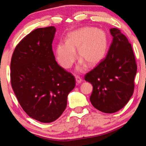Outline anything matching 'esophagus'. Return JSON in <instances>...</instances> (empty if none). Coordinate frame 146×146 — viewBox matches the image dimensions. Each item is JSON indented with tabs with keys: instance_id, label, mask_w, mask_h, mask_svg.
I'll list each match as a JSON object with an SVG mask.
<instances>
[{
	"instance_id": "1",
	"label": "esophagus",
	"mask_w": 146,
	"mask_h": 146,
	"mask_svg": "<svg viewBox=\"0 0 146 146\" xmlns=\"http://www.w3.org/2000/svg\"><path fill=\"white\" fill-rule=\"evenodd\" d=\"M75 80H76V85L79 84H80L81 82H82V79L81 78L80 76H75Z\"/></svg>"
}]
</instances>
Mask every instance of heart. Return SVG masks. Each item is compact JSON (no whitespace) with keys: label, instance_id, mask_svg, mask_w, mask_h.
Listing matches in <instances>:
<instances>
[{"label":"heart","instance_id":"1","mask_svg":"<svg viewBox=\"0 0 146 146\" xmlns=\"http://www.w3.org/2000/svg\"><path fill=\"white\" fill-rule=\"evenodd\" d=\"M108 39L102 29L84 27L70 32L66 42L56 44L55 53L58 63L64 69H70L76 58V49L80 57L76 70L82 72L86 63L95 66L104 58L108 51Z\"/></svg>","mask_w":146,"mask_h":146}]
</instances>
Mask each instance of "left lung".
<instances>
[{"label": "left lung", "instance_id": "8db88e82", "mask_svg": "<svg viewBox=\"0 0 146 146\" xmlns=\"http://www.w3.org/2000/svg\"><path fill=\"white\" fill-rule=\"evenodd\" d=\"M113 36L106 57L85 75L93 85L92 105L106 113H115L127 104L134 91L137 66L131 45L117 28L110 29Z\"/></svg>", "mask_w": 146, "mask_h": 146}]
</instances>
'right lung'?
Returning a JSON list of instances; mask_svg holds the SVG:
<instances>
[{
    "instance_id": "right-lung-1",
    "label": "right lung",
    "mask_w": 146,
    "mask_h": 146,
    "mask_svg": "<svg viewBox=\"0 0 146 146\" xmlns=\"http://www.w3.org/2000/svg\"><path fill=\"white\" fill-rule=\"evenodd\" d=\"M54 26L35 29L16 46L11 61V83L20 105L31 118L52 122L62 114L75 86L72 74L55 60Z\"/></svg>"
}]
</instances>
